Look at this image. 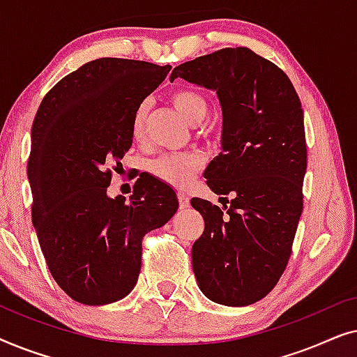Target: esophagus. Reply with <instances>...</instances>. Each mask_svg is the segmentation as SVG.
I'll use <instances>...</instances> for the list:
<instances>
[{
  "instance_id": "34e87169",
  "label": "esophagus",
  "mask_w": 357,
  "mask_h": 357,
  "mask_svg": "<svg viewBox=\"0 0 357 357\" xmlns=\"http://www.w3.org/2000/svg\"><path fill=\"white\" fill-rule=\"evenodd\" d=\"M177 197H178V203H180V208H188L190 206V198L187 197V195L185 193H182V192H178L177 193Z\"/></svg>"
}]
</instances>
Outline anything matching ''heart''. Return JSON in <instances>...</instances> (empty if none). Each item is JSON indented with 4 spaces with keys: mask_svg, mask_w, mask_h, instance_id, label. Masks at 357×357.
<instances>
[{
    "mask_svg": "<svg viewBox=\"0 0 357 357\" xmlns=\"http://www.w3.org/2000/svg\"><path fill=\"white\" fill-rule=\"evenodd\" d=\"M170 102L180 112L188 123L198 125L208 115V102L199 92L193 89H175L170 94ZM131 135L136 141H141L146 135V105L136 109L133 120H131ZM203 165V158L197 153L188 154H165L160 155L151 165V172L160 182L175 188H187L195 175Z\"/></svg>",
    "mask_w": 357,
    "mask_h": 357,
    "instance_id": "heart-1",
    "label": "heart"
}]
</instances>
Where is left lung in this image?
Wrapping results in <instances>:
<instances>
[{
  "label": "left lung",
  "instance_id": "1",
  "mask_svg": "<svg viewBox=\"0 0 357 357\" xmlns=\"http://www.w3.org/2000/svg\"><path fill=\"white\" fill-rule=\"evenodd\" d=\"M177 77L218 92L222 151L204 177L214 193L234 197L226 212L206 199H192L204 219L192 248L193 273L208 299L250 305L284 273L304 206L301 99L281 68L247 47L178 65L170 81Z\"/></svg>",
  "mask_w": 357,
  "mask_h": 357
}]
</instances>
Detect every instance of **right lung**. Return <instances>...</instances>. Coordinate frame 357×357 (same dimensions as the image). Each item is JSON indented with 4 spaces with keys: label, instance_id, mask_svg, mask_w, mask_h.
<instances>
[{
    "label": "right lung",
    "instance_id": "obj_1",
    "mask_svg": "<svg viewBox=\"0 0 357 357\" xmlns=\"http://www.w3.org/2000/svg\"><path fill=\"white\" fill-rule=\"evenodd\" d=\"M170 65L99 58L47 92L32 125L27 175L32 224L56 284L105 305L133 291L143 237L178 208L174 190L139 175L128 202L109 198L112 169L131 148V120Z\"/></svg>",
    "mask_w": 357,
    "mask_h": 357
}]
</instances>
